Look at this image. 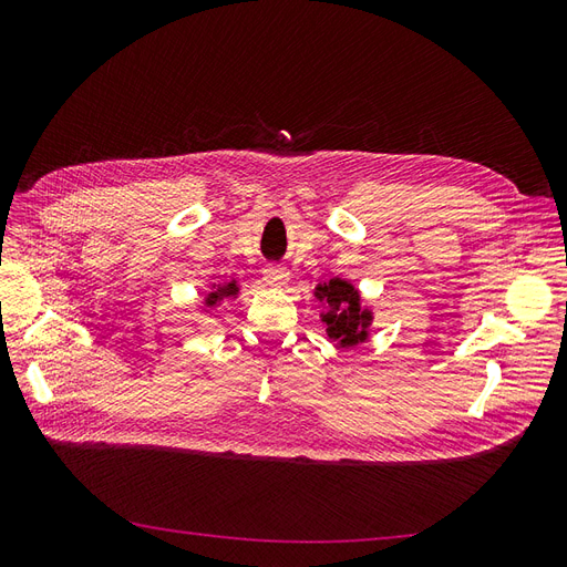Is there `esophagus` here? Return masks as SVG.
Here are the masks:
<instances>
[{"mask_svg": "<svg viewBox=\"0 0 567 567\" xmlns=\"http://www.w3.org/2000/svg\"><path fill=\"white\" fill-rule=\"evenodd\" d=\"M262 277H265V281L269 284V286H277V288H281V286H286L288 284V269L284 267V265H279V262H271V265H267L265 269H262Z\"/></svg>", "mask_w": 567, "mask_h": 567, "instance_id": "1", "label": "esophagus"}]
</instances>
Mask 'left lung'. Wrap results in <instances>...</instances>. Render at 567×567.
Wrapping results in <instances>:
<instances>
[{"label": "left lung", "instance_id": "8db88e82", "mask_svg": "<svg viewBox=\"0 0 567 567\" xmlns=\"http://www.w3.org/2000/svg\"><path fill=\"white\" fill-rule=\"evenodd\" d=\"M317 298L323 300L321 321L326 323V333L338 340L342 348L357 346L367 338V326L371 315L359 307L357 290L342 279H331L317 288Z\"/></svg>", "mask_w": 567, "mask_h": 567}]
</instances>
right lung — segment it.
Instances as JSON below:
<instances>
[{
    "label": "right lung",
    "instance_id": "add662e5",
    "mask_svg": "<svg viewBox=\"0 0 567 567\" xmlns=\"http://www.w3.org/2000/svg\"><path fill=\"white\" fill-rule=\"evenodd\" d=\"M236 284H227V286H221L219 290H215V293H210V298H208V305L210 302H217L219 298H231V296H236Z\"/></svg>",
    "mask_w": 567,
    "mask_h": 567
}]
</instances>
